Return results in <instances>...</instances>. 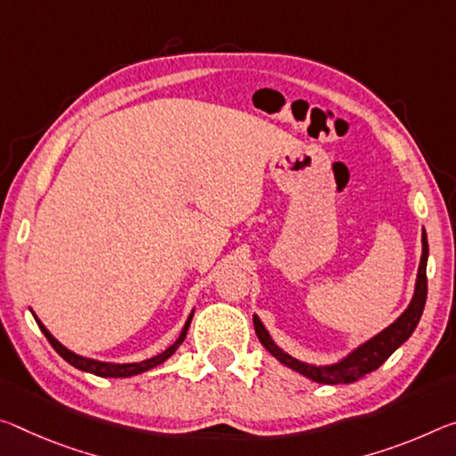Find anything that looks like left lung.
Segmentation results:
<instances>
[{"instance_id":"8db88e82","label":"left lung","mask_w":456,"mask_h":456,"mask_svg":"<svg viewBox=\"0 0 456 456\" xmlns=\"http://www.w3.org/2000/svg\"><path fill=\"white\" fill-rule=\"evenodd\" d=\"M426 262H428V240H426V231L422 233V259L420 267H418V280H416V290L414 298H411L410 306L403 310V314L394 324H389L386 330H381L379 335H375L371 341L361 345L359 349L351 353L349 357L338 361L335 365L327 367H316L305 363V361L294 359L280 349V346L272 341V337L267 335L262 321L254 316V327L257 332V338L262 341L267 351L276 357L280 363L290 367V370L306 375L308 379L319 381V384H353L361 378H365L367 373L378 370L384 361L392 355V353L400 346L403 341H408L411 332L420 322L422 310L426 305V294H428V281H426Z\"/></svg>"}]
</instances>
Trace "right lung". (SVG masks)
<instances>
[{
	"mask_svg": "<svg viewBox=\"0 0 456 456\" xmlns=\"http://www.w3.org/2000/svg\"><path fill=\"white\" fill-rule=\"evenodd\" d=\"M191 321H192V314L189 316V321H186L183 332H180L178 341H176L175 345H170L168 349H166L164 353H160V355H156V357H151V359H146V361H140V363H105V361L86 359V357L77 355V353L69 351L67 346L61 345L53 335H50L45 324H42L38 319H36V322H38L40 330L45 332V337L48 338V343L54 346V351L59 353V355H61L64 361H69V363H70L72 367H77V370L86 371V373H95V375H99V378H132V375L143 373V371L151 370V367L164 363V361L168 359L170 355H175V351L178 349L180 345H183V341L186 338V330H189V327H191Z\"/></svg>",
	"mask_w": 456,
	"mask_h": 456,
	"instance_id": "add662e5",
	"label": "right lung"
}]
</instances>
